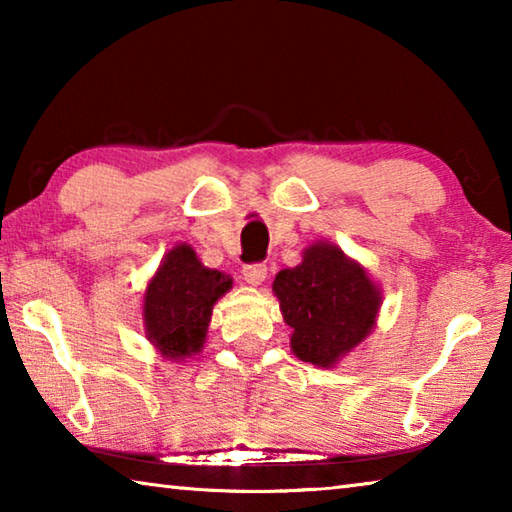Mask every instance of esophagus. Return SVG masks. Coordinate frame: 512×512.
Here are the masks:
<instances>
[{
	"instance_id": "1",
	"label": "esophagus",
	"mask_w": 512,
	"mask_h": 512,
	"mask_svg": "<svg viewBox=\"0 0 512 512\" xmlns=\"http://www.w3.org/2000/svg\"><path fill=\"white\" fill-rule=\"evenodd\" d=\"M244 280L248 282V284H262L264 280H266V264H262V262H255V264H246L244 266Z\"/></svg>"
}]
</instances>
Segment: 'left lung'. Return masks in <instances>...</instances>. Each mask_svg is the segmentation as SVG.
Listing matches in <instances>:
<instances>
[{
    "instance_id": "left-lung-1",
    "label": "left lung",
    "mask_w": 512,
    "mask_h": 512,
    "mask_svg": "<svg viewBox=\"0 0 512 512\" xmlns=\"http://www.w3.org/2000/svg\"><path fill=\"white\" fill-rule=\"evenodd\" d=\"M273 291L293 327L296 357L320 368L366 339L381 302L366 271L329 244H314L300 266L277 273Z\"/></svg>"
}]
</instances>
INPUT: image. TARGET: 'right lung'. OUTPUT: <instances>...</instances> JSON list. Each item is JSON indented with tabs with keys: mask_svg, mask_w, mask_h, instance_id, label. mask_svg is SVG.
<instances>
[{
	"mask_svg": "<svg viewBox=\"0 0 512 512\" xmlns=\"http://www.w3.org/2000/svg\"><path fill=\"white\" fill-rule=\"evenodd\" d=\"M232 287L228 275L198 262L189 246H176L144 296L146 336L171 361H183L203 348L212 307Z\"/></svg>",
	"mask_w": 512,
	"mask_h": 512,
	"instance_id": "1",
	"label": "right lung"
}]
</instances>
